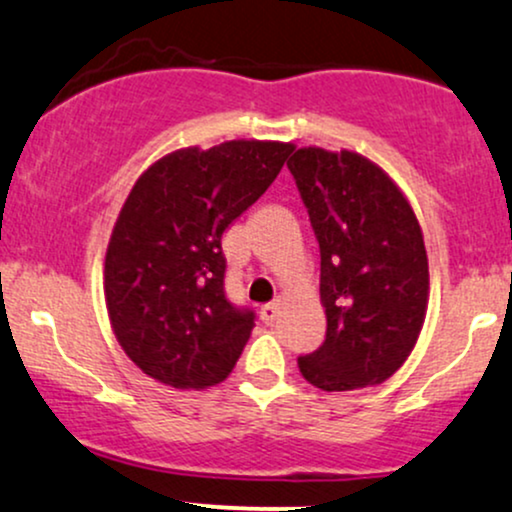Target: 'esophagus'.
<instances>
[{"label":"esophagus","mask_w":512,"mask_h":512,"mask_svg":"<svg viewBox=\"0 0 512 512\" xmlns=\"http://www.w3.org/2000/svg\"><path fill=\"white\" fill-rule=\"evenodd\" d=\"M279 310H281V300H272V303L262 305V310H260L262 322L264 324H274L276 317H279Z\"/></svg>","instance_id":"34e87169"}]
</instances>
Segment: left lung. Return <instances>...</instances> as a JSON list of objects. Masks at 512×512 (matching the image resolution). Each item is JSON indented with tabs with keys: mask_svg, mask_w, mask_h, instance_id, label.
Instances as JSON below:
<instances>
[{
	"mask_svg": "<svg viewBox=\"0 0 512 512\" xmlns=\"http://www.w3.org/2000/svg\"><path fill=\"white\" fill-rule=\"evenodd\" d=\"M322 257L324 343L298 357L322 391L381 384L408 360L427 312V250L415 212L355 152L303 147L288 159Z\"/></svg>",
	"mask_w": 512,
	"mask_h": 512,
	"instance_id": "left-lung-1",
	"label": "left lung"
}]
</instances>
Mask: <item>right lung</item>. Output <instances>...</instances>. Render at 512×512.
Returning <instances> with one entry per match:
<instances>
[{
    "label": "right lung",
    "instance_id": "add662e5",
    "mask_svg": "<svg viewBox=\"0 0 512 512\" xmlns=\"http://www.w3.org/2000/svg\"><path fill=\"white\" fill-rule=\"evenodd\" d=\"M293 145L231 140L178 150L138 178L104 262V295L126 355L174 389L224 381L255 310L226 295L224 231L264 195Z\"/></svg>",
    "mask_w": 512,
    "mask_h": 512
}]
</instances>
